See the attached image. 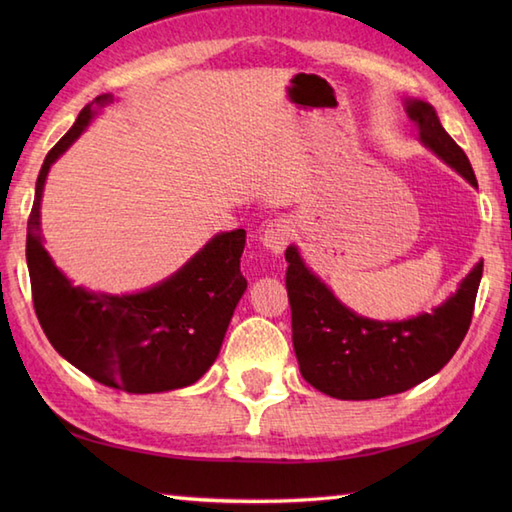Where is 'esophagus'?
<instances>
[{"label":"esophagus","instance_id":"34e87169","mask_svg":"<svg viewBox=\"0 0 512 512\" xmlns=\"http://www.w3.org/2000/svg\"><path fill=\"white\" fill-rule=\"evenodd\" d=\"M292 239V228L286 220H273L268 222L264 228V235H262V242L268 250H273V253H284V248L290 244Z\"/></svg>","mask_w":512,"mask_h":512}]
</instances>
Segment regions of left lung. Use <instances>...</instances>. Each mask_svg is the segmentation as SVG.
Listing matches in <instances>:
<instances>
[{
    "instance_id": "obj_1",
    "label": "left lung",
    "mask_w": 512,
    "mask_h": 512,
    "mask_svg": "<svg viewBox=\"0 0 512 512\" xmlns=\"http://www.w3.org/2000/svg\"><path fill=\"white\" fill-rule=\"evenodd\" d=\"M409 121L433 154L477 187L462 147L444 132L436 110L405 101ZM286 290L292 312V345L301 376L339 400H372L402 394L438 374L469 332L484 262L475 264L458 292L429 312L407 321L358 317L303 264L295 246L286 248Z\"/></svg>"
}]
</instances>
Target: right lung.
I'll use <instances>...</instances> for the list:
<instances>
[{
	"mask_svg": "<svg viewBox=\"0 0 512 512\" xmlns=\"http://www.w3.org/2000/svg\"><path fill=\"white\" fill-rule=\"evenodd\" d=\"M101 94L85 105L70 132L43 160L28 217L26 262L35 312L65 361L96 383L127 394H158L193 385L220 354L237 301L246 231L215 235L176 275L136 295H105L72 286L41 244V195L52 162L90 125Z\"/></svg>",
	"mask_w": 512,
	"mask_h": 512,
	"instance_id": "right-lung-1",
	"label": "right lung"
}]
</instances>
